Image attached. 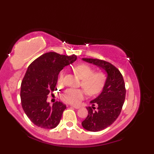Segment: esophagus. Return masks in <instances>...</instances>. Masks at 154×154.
I'll return each mask as SVG.
<instances>
[{
  "label": "esophagus",
  "mask_w": 154,
  "mask_h": 154,
  "mask_svg": "<svg viewBox=\"0 0 154 154\" xmlns=\"http://www.w3.org/2000/svg\"><path fill=\"white\" fill-rule=\"evenodd\" d=\"M71 107H73L74 109H79L80 106H76V105H71Z\"/></svg>",
  "instance_id": "obj_1"
}]
</instances>
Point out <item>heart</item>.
<instances>
[{
  "instance_id": "1",
  "label": "heart",
  "mask_w": 154,
  "mask_h": 154,
  "mask_svg": "<svg viewBox=\"0 0 154 154\" xmlns=\"http://www.w3.org/2000/svg\"><path fill=\"white\" fill-rule=\"evenodd\" d=\"M74 71L78 77L82 79V86L87 93L91 96L96 95L102 91L106 82V76L103 72L94 73V70L89 65L81 64L75 67ZM63 81V74L60 73L58 82ZM85 92L83 89H68L61 94V99L65 103L76 104L82 100Z\"/></svg>"
}]
</instances>
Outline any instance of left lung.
I'll use <instances>...</instances> for the list:
<instances>
[{
  "label": "left lung",
  "mask_w": 154,
  "mask_h": 154,
  "mask_svg": "<svg viewBox=\"0 0 154 154\" xmlns=\"http://www.w3.org/2000/svg\"><path fill=\"white\" fill-rule=\"evenodd\" d=\"M82 60L96 65L106 74L102 92L90 101L94 109V104H97V110L93 111L91 106L88 107V116L81 123L88 131L99 132L110 126L119 117L125 99V85L119 70L109 62L98 59L83 58Z\"/></svg>",
  "instance_id": "obj_1"
}]
</instances>
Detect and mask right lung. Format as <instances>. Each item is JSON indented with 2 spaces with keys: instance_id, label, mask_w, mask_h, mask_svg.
<instances>
[{
  "instance_id": "1",
  "label": "right lung",
  "mask_w": 154,
  "mask_h": 154,
  "mask_svg": "<svg viewBox=\"0 0 154 154\" xmlns=\"http://www.w3.org/2000/svg\"><path fill=\"white\" fill-rule=\"evenodd\" d=\"M76 60L75 55L48 52L29 65L21 83L20 99L25 114L35 125L51 129L60 123L66 106L61 102L50 106L48 95L56 86L60 72Z\"/></svg>"
}]
</instances>
